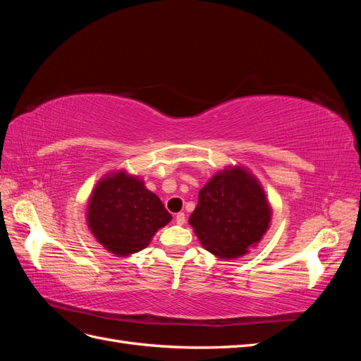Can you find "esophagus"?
<instances>
[{"instance_id": "esophagus-1", "label": "esophagus", "mask_w": 361, "mask_h": 361, "mask_svg": "<svg viewBox=\"0 0 361 361\" xmlns=\"http://www.w3.org/2000/svg\"><path fill=\"white\" fill-rule=\"evenodd\" d=\"M185 221H187V220H185V214H183V212H179V214L176 215V223H178L179 226H182V224H185Z\"/></svg>"}]
</instances>
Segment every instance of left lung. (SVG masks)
Instances as JSON below:
<instances>
[{
  "label": "left lung",
  "instance_id": "left-lung-1",
  "mask_svg": "<svg viewBox=\"0 0 361 361\" xmlns=\"http://www.w3.org/2000/svg\"><path fill=\"white\" fill-rule=\"evenodd\" d=\"M271 218V204L259 179L243 166H227L199 191L188 223L209 253L231 260L260 243Z\"/></svg>",
  "mask_w": 361,
  "mask_h": 361
}]
</instances>
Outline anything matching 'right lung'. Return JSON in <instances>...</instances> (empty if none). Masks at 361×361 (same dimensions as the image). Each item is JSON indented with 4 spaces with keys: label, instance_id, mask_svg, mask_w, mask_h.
I'll use <instances>...</instances> for the list:
<instances>
[{
    "label": "right lung",
    "instance_id": "right-lung-1",
    "mask_svg": "<svg viewBox=\"0 0 361 361\" xmlns=\"http://www.w3.org/2000/svg\"><path fill=\"white\" fill-rule=\"evenodd\" d=\"M85 218L97 243L116 257H128L146 248L171 215L143 179L114 170L94 185Z\"/></svg>",
    "mask_w": 361,
    "mask_h": 361
}]
</instances>
